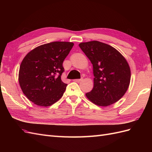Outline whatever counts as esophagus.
Returning <instances> with one entry per match:
<instances>
[{
  "mask_svg": "<svg viewBox=\"0 0 152 152\" xmlns=\"http://www.w3.org/2000/svg\"><path fill=\"white\" fill-rule=\"evenodd\" d=\"M82 80V79H74V80H73V81L76 82H80Z\"/></svg>",
  "mask_w": 152,
  "mask_h": 152,
  "instance_id": "esophagus-1",
  "label": "esophagus"
}]
</instances>
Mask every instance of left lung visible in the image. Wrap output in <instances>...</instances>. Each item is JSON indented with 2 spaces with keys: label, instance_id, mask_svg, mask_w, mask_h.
Returning a JSON list of instances; mask_svg holds the SVG:
<instances>
[{
  "label": "left lung",
  "instance_id": "obj_1",
  "mask_svg": "<svg viewBox=\"0 0 152 152\" xmlns=\"http://www.w3.org/2000/svg\"><path fill=\"white\" fill-rule=\"evenodd\" d=\"M93 66L94 87L86 94L91 102L101 107L113 104L126 93L131 80L129 66L117 49L99 41L79 44Z\"/></svg>",
  "mask_w": 152,
  "mask_h": 152
}]
</instances>
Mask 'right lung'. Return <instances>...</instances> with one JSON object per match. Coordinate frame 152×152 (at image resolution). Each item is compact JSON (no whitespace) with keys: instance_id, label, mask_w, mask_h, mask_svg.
<instances>
[{"instance_id":"obj_1","label":"right lung","mask_w":152,"mask_h":152,"mask_svg":"<svg viewBox=\"0 0 152 152\" xmlns=\"http://www.w3.org/2000/svg\"><path fill=\"white\" fill-rule=\"evenodd\" d=\"M73 46L72 42H50L31 50L23 59L19 83L31 102L48 107L62 97L67 86L61 79L63 63Z\"/></svg>"}]
</instances>
